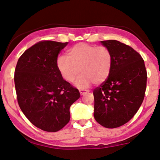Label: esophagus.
Masks as SVG:
<instances>
[{
  "instance_id": "1",
  "label": "esophagus",
  "mask_w": 160,
  "mask_h": 160,
  "mask_svg": "<svg viewBox=\"0 0 160 160\" xmlns=\"http://www.w3.org/2000/svg\"><path fill=\"white\" fill-rule=\"evenodd\" d=\"M79 92L82 95H84V94L87 93V92H89V91L86 89H79Z\"/></svg>"
}]
</instances>
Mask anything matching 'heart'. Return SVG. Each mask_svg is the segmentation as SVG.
I'll use <instances>...</instances> for the list:
<instances>
[{"mask_svg": "<svg viewBox=\"0 0 160 160\" xmlns=\"http://www.w3.org/2000/svg\"><path fill=\"white\" fill-rule=\"evenodd\" d=\"M112 63V54L107 48L87 43L73 46L67 57L63 55L57 61L60 73L66 82H73L80 71L82 75L75 82L79 88L89 87L93 82L102 83L110 74Z\"/></svg>", "mask_w": 160, "mask_h": 160, "instance_id": "b5f03b06", "label": "heart"}]
</instances>
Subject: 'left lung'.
Wrapping results in <instances>:
<instances>
[{"instance_id": "1", "label": "left lung", "mask_w": 160, "mask_h": 160, "mask_svg": "<svg viewBox=\"0 0 160 160\" xmlns=\"http://www.w3.org/2000/svg\"><path fill=\"white\" fill-rule=\"evenodd\" d=\"M101 42L112 54V63L107 79L94 89V117L101 126L114 128L128 122L142 105L147 73L142 57L129 45L113 40Z\"/></svg>"}]
</instances>
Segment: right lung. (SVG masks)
Returning <instances> with one entry per match:
<instances>
[{"mask_svg":"<svg viewBox=\"0 0 160 160\" xmlns=\"http://www.w3.org/2000/svg\"><path fill=\"white\" fill-rule=\"evenodd\" d=\"M68 42L43 40L25 50L14 73L20 109L37 128L56 132L70 120L71 105L78 90L64 80L57 66L58 55Z\"/></svg>","mask_w":160,"mask_h":160,"instance_id":"right-lung-1","label":"right lung"}]
</instances>
